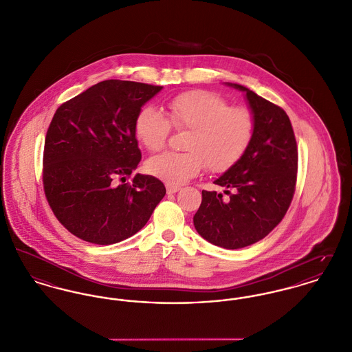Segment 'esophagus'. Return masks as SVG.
Listing matches in <instances>:
<instances>
[{
	"mask_svg": "<svg viewBox=\"0 0 352 352\" xmlns=\"http://www.w3.org/2000/svg\"><path fill=\"white\" fill-rule=\"evenodd\" d=\"M180 190V187L179 186H166V192L170 195V193H175V192H177Z\"/></svg>",
	"mask_w": 352,
	"mask_h": 352,
	"instance_id": "34e87169",
	"label": "esophagus"
}]
</instances>
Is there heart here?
<instances>
[{
  "label": "heart",
  "instance_id": "b5f03b06",
  "mask_svg": "<svg viewBox=\"0 0 352 352\" xmlns=\"http://www.w3.org/2000/svg\"><path fill=\"white\" fill-rule=\"evenodd\" d=\"M166 118L152 106L140 109L134 118V135L149 152L164 148L170 128L187 130L182 148L165 152L146 162V169L169 186H179L196 176L203 166L224 172L241 160L256 135V117L245 106H230L204 90H191L164 103Z\"/></svg>",
  "mask_w": 352,
  "mask_h": 352
}]
</instances>
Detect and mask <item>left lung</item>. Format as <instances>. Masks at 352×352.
<instances>
[{
  "label": "left lung",
  "mask_w": 352,
  "mask_h": 352,
  "mask_svg": "<svg viewBox=\"0 0 352 352\" xmlns=\"http://www.w3.org/2000/svg\"><path fill=\"white\" fill-rule=\"evenodd\" d=\"M228 85L246 93L256 135L245 156L214 182L228 197L201 191L193 224L206 241L234 250L263 239L284 219L296 191L298 152L284 109L241 85Z\"/></svg>",
  "instance_id": "obj_1"
}]
</instances>
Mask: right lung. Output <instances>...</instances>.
Returning <instances> with one entry per match:
<instances>
[{
  "label": "right lung",
  "instance_id": "add662e5",
  "mask_svg": "<svg viewBox=\"0 0 352 352\" xmlns=\"http://www.w3.org/2000/svg\"><path fill=\"white\" fill-rule=\"evenodd\" d=\"M161 86L110 79L62 103L47 130L43 186L64 227L96 245L140 231L165 196L159 179L137 173L134 118Z\"/></svg>",
  "mask_w": 352,
  "mask_h": 352
}]
</instances>
